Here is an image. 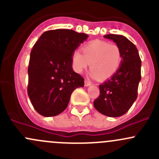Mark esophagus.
I'll list each match as a JSON object with an SVG mask.
<instances>
[{
	"label": "esophagus",
	"instance_id": "esophagus-1",
	"mask_svg": "<svg viewBox=\"0 0 159 159\" xmlns=\"http://www.w3.org/2000/svg\"><path fill=\"white\" fill-rule=\"evenodd\" d=\"M91 82L89 81V80H87V79L84 80V85L89 86V85H91Z\"/></svg>",
	"mask_w": 159,
	"mask_h": 159
}]
</instances>
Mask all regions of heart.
<instances>
[{"label":"heart","instance_id":"1","mask_svg":"<svg viewBox=\"0 0 159 159\" xmlns=\"http://www.w3.org/2000/svg\"><path fill=\"white\" fill-rule=\"evenodd\" d=\"M81 51L82 53L76 50L71 56L72 68L77 73H81L89 65L93 77L105 80L112 76L121 65L122 54L117 44L96 40L83 46Z\"/></svg>","mask_w":159,"mask_h":159}]
</instances>
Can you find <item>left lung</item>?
I'll return each instance as SVG.
<instances>
[{
	"label": "left lung",
	"mask_w": 159,
	"mask_h": 159,
	"mask_svg": "<svg viewBox=\"0 0 159 159\" xmlns=\"http://www.w3.org/2000/svg\"><path fill=\"white\" fill-rule=\"evenodd\" d=\"M104 37L116 43L122 60L116 73L99 85L100 94L94 101V106L102 115L120 117L129 110L138 97L142 61L136 46L125 37L113 34Z\"/></svg>",
	"instance_id": "obj_1"
}]
</instances>
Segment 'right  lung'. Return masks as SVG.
Here are the masks:
<instances>
[{"mask_svg":"<svg viewBox=\"0 0 159 159\" xmlns=\"http://www.w3.org/2000/svg\"><path fill=\"white\" fill-rule=\"evenodd\" d=\"M88 37L73 30H50L34 44L28 70V94L40 115L61 114L68 107L74 90L84 86V78L72 69L71 56Z\"/></svg>","mask_w":159,"mask_h":159,"instance_id":"add662e5","label":"right lung"}]
</instances>
